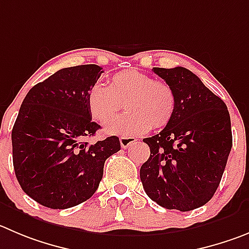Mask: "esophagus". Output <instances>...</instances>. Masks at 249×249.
Returning a JSON list of instances; mask_svg holds the SVG:
<instances>
[{
	"label": "esophagus",
	"mask_w": 249,
	"mask_h": 249,
	"mask_svg": "<svg viewBox=\"0 0 249 249\" xmlns=\"http://www.w3.org/2000/svg\"><path fill=\"white\" fill-rule=\"evenodd\" d=\"M136 139L135 138H131V136H122L120 138V145H122L123 148H127L130 145L135 142Z\"/></svg>",
	"instance_id": "34e87169"
}]
</instances>
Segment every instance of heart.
I'll list each match as a JSON object with an SVG mask.
<instances>
[{"instance_id":"obj_1","label":"heart","mask_w":249,"mask_h":249,"mask_svg":"<svg viewBox=\"0 0 249 249\" xmlns=\"http://www.w3.org/2000/svg\"><path fill=\"white\" fill-rule=\"evenodd\" d=\"M89 113L97 122L107 124L118 111L127 113L114 120L107 131L123 136L145 134L150 127L161 129L171 122L176 96L169 85L153 80L138 70H124L109 80V87L96 83L87 96Z\"/></svg>"}]
</instances>
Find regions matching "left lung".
Masks as SVG:
<instances>
[{
    "label": "left lung",
    "instance_id": "obj_1",
    "mask_svg": "<svg viewBox=\"0 0 249 249\" xmlns=\"http://www.w3.org/2000/svg\"><path fill=\"white\" fill-rule=\"evenodd\" d=\"M153 72L176 96L171 122L160 134L143 139L151 155L140 178L151 200L172 210L205 205L219 187L232 147L226 104L185 67Z\"/></svg>",
    "mask_w": 249,
    "mask_h": 249
}]
</instances>
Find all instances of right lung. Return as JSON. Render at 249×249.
Returning <instances> with one entry per match:
<instances>
[{
	"mask_svg": "<svg viewBox=\"0 0 249 249\" xmlns=\"http://www.w3.org/2000/svg\"><path fill=\"white\" fill-rule=\"evenodd\" d=\"M103 73L98 65L61 69L27 93L12 130L13 167L23 192L50 209L89 199L103 177L104 162L120 150L119 138L88 145L101 127L87 104Z\"/></svg>",
	"mask_w": 249,
	"mask_h": 249,
	"instance_id": "add662e5",
	"label": "right lung"
}]
</instances>
